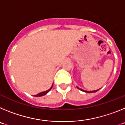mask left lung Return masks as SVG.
<instances>
[{"label": "left lung", "instance_id": "obj_1", "mask_svg": "<svg viewBox=\"0 0 125 125\" xmlns=\"http://www.w3.org/2000/svg\"><path fill=\"white\" fill-rule=\"evenodd\" d=\"M77 88H78L79 89H80L81 91H83V92H85V93H96V92H97L98 90H99V89H97V90H94V91H85V90H84V89H81V88H78V86H77Z\"/></svg>", "mask_w": 125, "mask_h": 125}]
</instances>
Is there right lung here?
Segmentation results:
<instances>
[{
	"label": "right lung",
	"instance_id": "1",
	"mask_svg": "<svg viewBox=\"0 0 125 125\" xmlns=\"http://www.w3.org/2000/svg\"><path fill=\"white\" fill-rule=\"evenodd\" d=\"M52 86H53V83H52V85L51 86V87L50 88V89H49L48 90H47V91H42V92L40 93L37 94H36V95H34V96L36 97H40V96H42L45 95V94H46L48 92H49V91H51V89H52Z\"/></svg>",
	"mask_w": 125,
	"mask_h": 125
}]
</instances>
